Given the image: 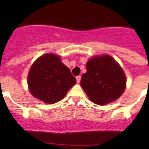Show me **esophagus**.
I'll return each instance as SVG.
<instances>
[{
  "instance_id": "1",
  "label": "esophagus",
  "mask_w": 149,
  "mask_h": 149,
  "mask_svg": "<svg viewBox=\"0 0 149 149\" xmlns=\"http://www.w3.org/2000/svg\"><path fill=\"white\" fill-rule=\"evenodd\" d=\"M81 77L80 75H78V76H77V77H76V80H77V84H79V83L81 82Z\"/></svg>"
}]
</instances>
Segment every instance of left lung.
<instances>
[{
  "instance_id": "left-lung-1",
  "label": "left lung",
  "mask_w": 149,
  "mask_h": 149,
  "mask_svg": "<svg viewBox=\"0 0 149 149\" xmlns=\"http://www.w3.org/2000/svg\"><path fill=\"white\" fill-rule=\"evenodd\" d=\"M81 86L92 102L104 106L116 101L126 88V76L119 63L104 54L87 61Z\"/></svg>"
}]
</instances>
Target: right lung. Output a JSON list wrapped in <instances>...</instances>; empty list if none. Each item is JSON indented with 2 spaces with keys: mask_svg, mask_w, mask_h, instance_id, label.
I'll return each instance as SVG.
<instances>
[{
  "mask_svg": "<svg viewBox=\"0 0 149 149\" xmlns=\"http://www.w3.org/2000/svg\"><path fill=\"white\" fill-rule=\"evenodd\" d=\"M76 84L70 69L63 64L60 55L47 53L33 63L27 75L30 94L46 104L61 101Z\"/></svg>",
  "mask_w": 149,
  "mask_h": 149,
  "instance_id": "1",
  "label": "right lung"
}]
</instances>
